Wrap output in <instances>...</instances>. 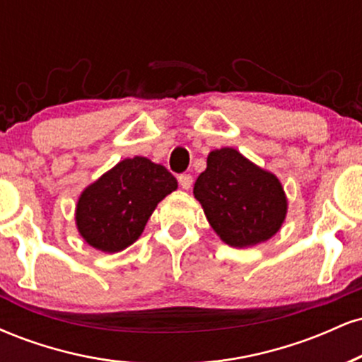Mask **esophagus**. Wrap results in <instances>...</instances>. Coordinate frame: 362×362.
Listing matches in <instances>:
<instances>
[{
	"instance_id": "1",
	"label": "esophagus",
	"mask_w": 362,
	"mask_h": 362,
	"mask_svg": "<svg viewBox=\"0 0 362 362\" xmlns=\"http://www.w3.org/2000/svg\"><path fill=\"white\" fill-rule=\"evenodd\" d=\"M178 184H180L182 189L189 190L190 185H192V175L190 173H182V175H178Z\"/></svg>"
}]
</instances>
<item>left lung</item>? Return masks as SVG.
Instances as JSON below:
<instances>
[{
  "instance_id": "left-lung-1",
  "label": "left lung",
  "mask_w": 362,
  "mask_h": 362,
  "mask_svg": "<svg viewBox=\"0 0 362 362\" xmlns=\"http://www.w3.org/2000/svg\"><path fill=\"white\" fill-rule=\"evenodd\" d=\"M194 195L219 238L236 248L252 247L276 235L288 211L277 177L233 148L209 153L207 168L194 184Z\"/></svg>"
}]
</instances>
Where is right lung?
Here are the masks:
<instances>
[{
    "instance_id": "obj_1",
    "label": "right lung",
    "mask_w": 362,
    "mask_h": 362,
    "mask_svg": "<svg viewBox=\"0 0 362 362\" xmlns=\"http://www.w3.org/2000/svg\"><path fill=\"white\" fill-rule=\"evenodd\" d=\"M175 189V177L165 167L143 156L127 158L83 190L78 230L98 250H124L143 233L158 202Z\"/></svg>"
}]
</instances>
